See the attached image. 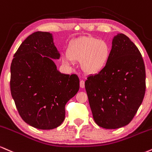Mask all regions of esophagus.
I'll return each mask as SVG.
<instances>
[{
  "label": "esophagus",
  "mask_w": 152,
  "mask_h": 152,
  "mask_svg": "<svg viewBox=\"0 0 152 152\" xmlns=\"http://www.w3.org/2000/svg\"><path fill=\"white\" fill-rule=\"evenodd\" d=\"M80 86L81 88H84V87H85V81H84V80H80Z\"/></svg>",
  "instance_id": "esophagus-1"
}]
</instances>
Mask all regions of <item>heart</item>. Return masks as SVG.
<instances>
[{
	"mask_svg": "<svg viewBox=\"0 0 152 152\" xmlns=\"http://www.w3.org/2000/svg\"><path fill=\"white\" fill-rule=\"evenodd\" d=\"M110 53V47L104 41L94 37H81L69 45L63 60L67 64H72L73 59L82 60L84 71L88 74H95L106 66Z\"/></svg>",
	"mask_w": 152,
	"mask_h": 152,
	"instance_id": "1",
	"label": "heart"
}]
</instances>
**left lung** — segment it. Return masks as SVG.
I'll return each mask as SVG.
<instances>
[{
	"label": "left lung",
	"instance_id": "left-lung-1",
	"mask_svg": "<svg viewBox=\"0 0 152 152\" xmlns=\"http://www.w3.org/2000/svg\"><path fill=\"white\" fill-rule=\"evenodd\" d=\"M145 66L140 50L126 35L112 40L107 65L85 81L94 122L104 129H117L132 120L146 90Z\"/></svg>",
	"mask_w": 152,
	"mask_h": 152
}]
</instances>
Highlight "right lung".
Masks as SVG:
<instances>
[{
    "label": "right lung",
    "instance_id": "1",
    "mask_svg": "<svg viewBox=\"0 0 152 152\" xmlns=\"http://www.w3.org/2000/svg\"><path fill=\"white\" fill-rule=\"evenodd\" d=\"M48 32H35L22 42L10 65V92L21 118L39 129L62 124L65 104L80 88L76 75L62 74L53 59L60 58Z\"/></svg>",
    "mask_w": 152,
    "mask_h": 152
}]
</instances>
